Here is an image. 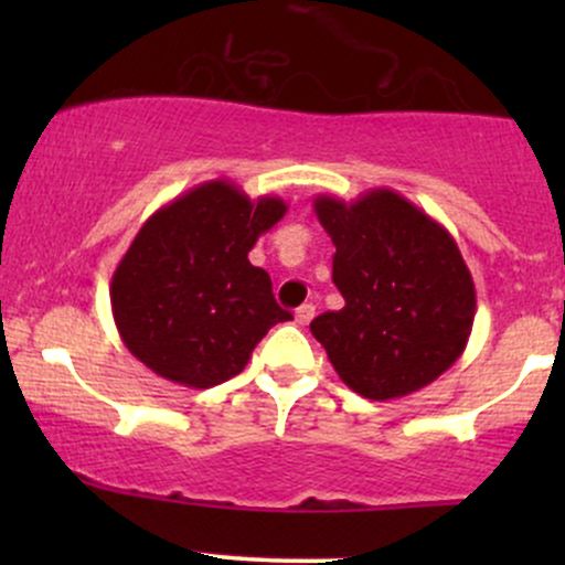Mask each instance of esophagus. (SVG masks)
<instances>
[{
    "label": "esophagus",
    "instance_id": "obj_1",
    "mask_svg": "<svg viewBox=\"0 0 565 565\" xmlns=\"http://www.w3.org/2000/svg\"><path fill=\"white\" fill-rule=\"evenodd\" d=\"M316 316V305L313 302H305L300 305V308L295 310V321L300 323V327H305V323H310V319Z\"/></svg>",
    "mask_w": 565,
    "mask_h": 565
}]
</instances>
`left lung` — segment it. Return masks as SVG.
<instances>
[{
    "mask_svg": "<svg viewBox=\"0 0 565 565\" xmlns=\"http://www.w3.org/2000/svg\"><path fill=\"white\" fill-rule=\"evenodd\" d=\"M313 210L345 297L310 321L334 372L372 401L430 385L465 353L476 319V284L451 233L391 188L350 204L321 193Z\"/></svg>",
    "mask_w": 565,
    "mask_h": 565,
    "instance_id": "8db88e82",
    "label": "left lung"
}]
</instances>
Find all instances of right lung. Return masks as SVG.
I'll use <instances>...</instances> for the list:
<instances>
[{
	"label": "right lung",
	"mask_w": 565,
	"mask_h": 565,
	"mask_svg": "<svg viewBox=\"0 0 565 565\" xmlns=\"http://www.w3.org/2000/svg\"><path fill=\"white\" fill-rule=\"evenodd\" d=\"M287 215L278 196L252 201L231 180H210L142 223L111 278L116 329L159 377L204 387L236 377L289 310L249 249Z\"/></svg>",
	"instance_id": "add662e5"
}]
</instances>
